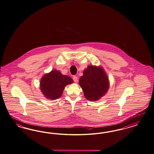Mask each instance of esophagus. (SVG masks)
Returning <instances> with one entry per match:
<instances>
[{"label": "esophagus", "mask_w": 154, "mask_h": 154, "mask_svg": "<svg viewBox=\"0 0 154 154\" xmlns=\"http://www.w3.org/2000/svg\"><path fill=\"white\" fill-rule=\"evenodd\" d=\"M73 79L74 80V81L75 82H78V78H77V76H75V75L73 76Z\"/></svg>", "instance_id": "obj_1"}]
</instances>
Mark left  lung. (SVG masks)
Wrapping results in <instances>:
<instances>
[{
	"mask_svg": "<svg viewBox=\"0 0 154 154\" xmlns=\"http://www.w3.org/2000/svg\"><path fill=\"white\" fill-rule=\"evenodd\" d=\"M79 85L85 98L91 101H98L106 94L110 87L108 76L101 66L89 65L84 69L79 80Z\"/></svg>",
	"mask_w": 154,
	"mask_h": 154,
	"instance_id": "left-lung-1",
	"label": "left lung"
}]
</instances>
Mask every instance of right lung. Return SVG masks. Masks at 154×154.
Here are the masks:
<instances>
[{
	"label": "right lung",
	"instance_id": "1",
	"mask_svg": "<svg viewBox=\"0 0 154 154\" xmlns=\"http://www.w3.org/2000/svg\"><path fill=\"white\" fill-rule=\"evenodd\" d=\"M73 82L70 77L63 75L55 69L42 76L40 82V89L45 97L53 100L60 98L65 87Z\"/></svg>",
	"mask_w": 154,
	"mask_h": 154
}]
</instances>
